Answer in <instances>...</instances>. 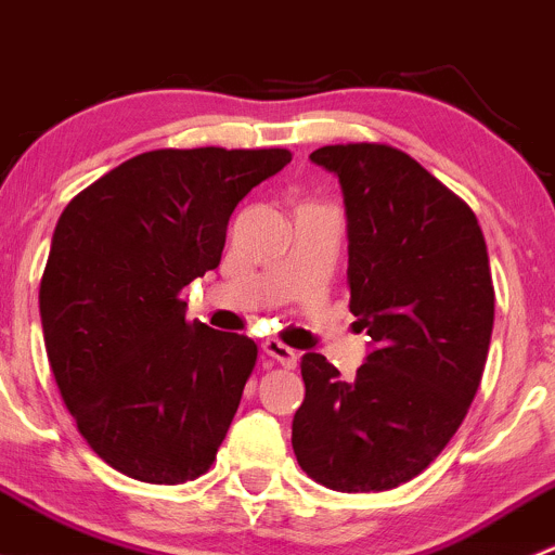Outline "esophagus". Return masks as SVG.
I'll use <instances>...</instances> for the list:
<instances>
[{"label": "esophagus", "instance_id": "34e87169", "mask_svg": "<svg viewBox=\"0 0 555 555\" xmlns=\"http://www.w3.org/2000/svg\"><path fill=\"white\" fill-rule=\"evenodd\" d=\"M262 351H266V357H271V360H276L279 365H284V367L298 365V351L289 349V346H284L282 340H276V338L262 340Z\"/></svg>", "mask_w": 555, "mask_h": 555}]
</instances>
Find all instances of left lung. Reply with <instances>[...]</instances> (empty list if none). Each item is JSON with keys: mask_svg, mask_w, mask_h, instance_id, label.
<instances>
[{"mask_svg": "<svg viewBox=\"0 0 555 555\" xmlns=\"http://www.w3.org/2000/svg\"><path fill=\"white\" fill-rule=\"evenodd\" d=\"M338 173L349 220V309L376 349L344 382L304 354L293 418L304 473L333 491L416 478L462 427L489 357L494 284L475 211L402 150L376 142L311 153Z\"/></svg>", "mask_w": 555, "mask_h": 555, "instance_id": "1", "label": "left lung"}]
</instances>
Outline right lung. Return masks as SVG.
<instances>
[{"instance_id":"obj_1","label":"right lung","mask_w":555,"mask_h":555,"mask_svg":"<svg viewBox=\"0 0 555 555\" xmlns=\"http://www.w3.org/2000/svg\"><path fill=\"white\" fill-rule=\"evenodd\" d=\"M293 160L268 150H153L66 204L39 284L61 400L99 456L177 486L211 467L257 362L246 335L188 322L182 287L220 266L238 201Z\"/></svg>"}]
</instances>
